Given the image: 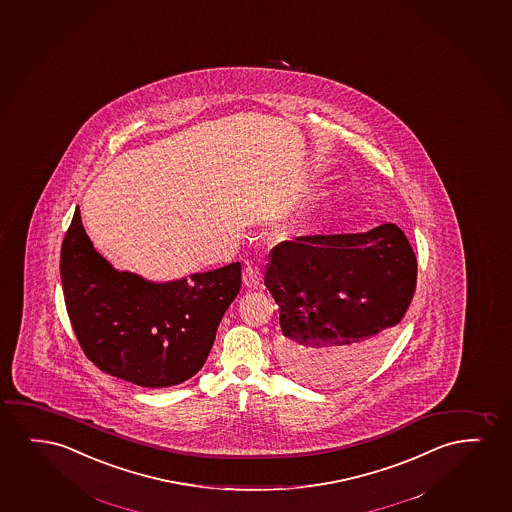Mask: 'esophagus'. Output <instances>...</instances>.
<instances>
[{
  "mask_svg": "<svg viewBox=\"0 0 512 512\" xmlns=\"http://www.w3.org/2000/svg\"><path fill=\"white\" fill-rule=\"evenodd\" d=\"M262 281V273L259 267L248 266L243 273V283L246 288H259Z\"/></svg>",
  "mask_w": 512,
  "mask_h": 512,
  "instance_id": "34e87169",
  "label": "esophagus"
}]
</instances>
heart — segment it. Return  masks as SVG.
<instances>
[{
    "label": "heart",
    "instance_id": "obj_1",
    "mask_svg": "<svg viewBox=\"0 0 512 512\" xmlns=\"http://www.w3.org/2000/svg\"><path fill=\"white\" fill-rule=\"evenodd\" d=\"M320 197H318V201H316L315 204H311V206H308L306 210L302 211L301 215H299V218H297V224L301 225H308L309 220L313 218V215H315L316 210H318V206H320Z\"/></svg>",
    "mask_w": 512,
    "mask_h": 512
}]
</instances>
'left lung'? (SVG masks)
Segmentation results:
<instances>
[{
    "mask_svg": "<svg viewBox=\"0 0 512 512\" xmlns=\"http://www.w3.org/2000/svg\"><path fill=\"white\" fill-rule=\"evenodd\" d=\"M416 267L395 224L274 246L264 285L280 306L283 371L309 386L343 385L371 371L413 301Z\"/></svg>",
    "mask_w": 512,
    "mask_h": 512,
    "instance_id": "obj_1",
    "label": "left lung"
}]
</instances>
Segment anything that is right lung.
Returning a JSON list of instances; mask_svg holds the SVG:
<instances>
[{"label": "right lung", "mask_w": 512, "mask_h": 512, "mask_svg": "<svg viewBox=\"0 0 512 512\" xmlns=\"http://www.w3.org/2000/svg\"><path fill=\"white\" fill-rule=\"evenodd\" d=\"M61 281L71 325L92 364L133 385L166 388L201 371L241 288V264L145 280L115 269L94 248L77 208L61 248Z\"/></svg>", "instance_id": "obj_1"}]
</instances>
